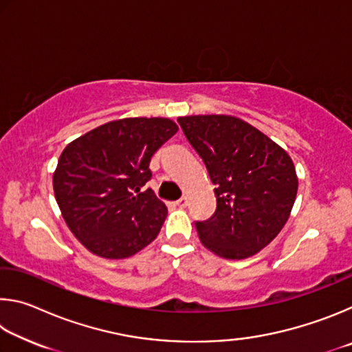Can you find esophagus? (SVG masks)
<instances>
[{
  "label": "esophagus",
  "instance_id": "34e87169",
  "mask_svg": "<svg viewBox=\"0 0 352 352\" xmlns=\"http://www.w3.org/2000/svg\"><path fill=\"white\" fill-rule=\"evenodd\" d=\"M175 204H177V206H178V208H186V206H188V197H182V199H178V200L175 201Z\"/></svg>",
  "mask_w": 352,
  "mask_h": 352
}]
</instances>
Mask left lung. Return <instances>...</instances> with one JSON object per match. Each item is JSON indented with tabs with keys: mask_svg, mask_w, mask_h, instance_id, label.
<instances>
[{
	"mask_svg": "<svg viewBox=\"0 0 352 352\" xmlns=\"http://www.w3.org/2000/svg\"><path fill=\"white\" fill-rule=\"evenodd\" d=\"M177 121L216 184V212L195 222L200 242L225 259L259 253L295 204L298 177L289 153L241 118L190 115Z\"/></svg>",
	"mask_w": 352,
	"mask_h": 352,
	"instance_id": "obj_1",
	"label": "left lung"
}]
</instances>
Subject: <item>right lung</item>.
<instances>
[{
    "instance_id": "obj_1",
    "label": "right lung",
    "mask_w": 352,
    "mask_h": 352,
    "mask_svg": "<svg viewBox=\"0 0 352 352\" xmlns=\"http://www.w3.org/2000/svg\"><path fill=\"white\" fill-rule=\"evenodd\" d=\"M177 130L169 118H124L63 148L52 186L65 222L88 252L130 258L158 236L168 208L142 186L152 177V155Z\"/></svg>"
}]
</instances>
